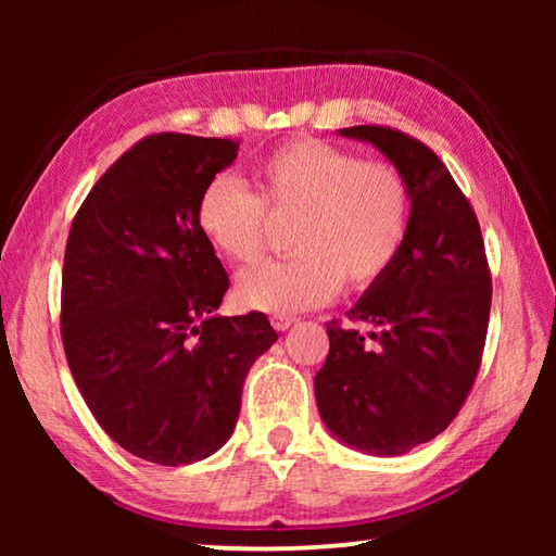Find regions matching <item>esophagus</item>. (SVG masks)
Wrapping results in <instances>:
<instances>
[{
  "mask_svg": "<svg viewBox=\"0 0 556 556\" xmlns=\"http://www.w3.org/2000/svg\"><path fill=\"white\" fill-rule=\"evenodd\" d=\"M299 321L296 316H289V314H275L271 316V326L277 328V331H287V328H291Z\"/></svg>",
  "mask_w": 556,
  "mask_h": 556,
  "instance_id": "esophagus-1",
  "label": "esophagus"
}]
</instances>
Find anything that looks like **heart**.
<instances>
[{
	"mask_svg": "<svg viewBox=\"0 0 556 556\" xmlns=\"http://www.w3.org/2000/svg\"><path fill=\"white\" fill-rule=\"evenodd\" d=\"M257 195L230 176H215L195 201V225L215 252L252 262L265 248V205L296 215L294 257L244 269L235 285L242 308L294 314L333 299L343 279L368 289L388 275L409 225V193L397 168L361 162L321 139L281 144L255 166Z\"/></svg>",
	"mask_w": 556,
	"mask_h": 556,
	"instance_id": "1",
	"label": "heart"
}]
</instances>
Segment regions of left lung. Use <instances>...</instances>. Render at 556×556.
Returning <instances> with one entry per match:
<instances>
[{
    "instance_id": "1",
    "label": "left lung",
    "mask_w": 556,
    "mask_h": 556,
    "mask_svg": "<svg viewBox=\"0 0 556 556\" xmlns=\"http://www.w3.org/2000/svg\"><path fill=\"white\" fill-rule=\"evenodd\" d=\"M338 135L372 144L397 168L409 225L388 275L348 312L375 326L374 343L326 324L331 348L314 378L316 407L345 446L400 456L441 434L468 397L491 316V271L476 213L429 147L390 127Z\"/></svg>"
}]
</instances>
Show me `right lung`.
Instances as JSON below:
<instances>
[{
	"label": "right lung",
	"mask_w": 556,
	"mask_h": 556,
	"mask_svg": "<svg viewBox=\"0 0 556 556\" xmlns=\"http://www.w3.org/2000/svg\"><path fill=\"white\" fill-rule=\"evenodd\" d=\"M238 142L164 131L122 154L71 225L61 328L73 380L112 441L186 466L232 437L242 384L277 331L220 316L230 287L195 225L203 186Z\"/></svg>",
	"instance_id": "add662e5"
}]
</instances>
